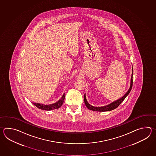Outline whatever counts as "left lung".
I'll return each mask as SVG.
<instances>
[{"label":"left lung","instance_id":"8db88e82","mask_svg":"<svg viewBox=\"0 0 156 156\" xmlns=\"http://www.w3.org/2000/svg\"><path fill=\"white\" fill-rule=\"evenodd\" d=\"M133 70L132 67V76H131V80H130V85L129 89L128 90V91L126 92V94L122 98H120L119 99L117 100L116 101H114L113 103H112L109 105H106V106L96 107V106L91 105L87 101L86 95L85 94L84 95V102H85V104L86 105V107L89 109L93 110V111H96V112H107V111H111L112 110L115 109V108H116L121 103L123 102V100L125 99V98L128 95V94L130 92L133 86Z\"/></svg>","mask_w":156,"mask_h":156}]
</instances>
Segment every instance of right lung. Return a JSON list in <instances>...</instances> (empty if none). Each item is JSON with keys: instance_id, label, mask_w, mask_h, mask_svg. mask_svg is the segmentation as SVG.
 <instances>
[{"instance_id": "add662e5", "label": "right lung", "mask_w": 156, "mask_h": 156, "mask_svg": "<svg viewBox=\"0 0 156 156\" xmlns=\"http://www.w3.org/2000/svg\"><path fill=\"white\" fill-rule=\"evenodd\" d=\"M65 98V93L63 94L61 98L58 101H57L52 104H50V105H44V104H40V103H32H32H33L34 105H35L37 108H38L40 109L49 111V110L58 109L59 108L62 106V105L63 104V101H64Z\"/></svg>"}]
</instances>
